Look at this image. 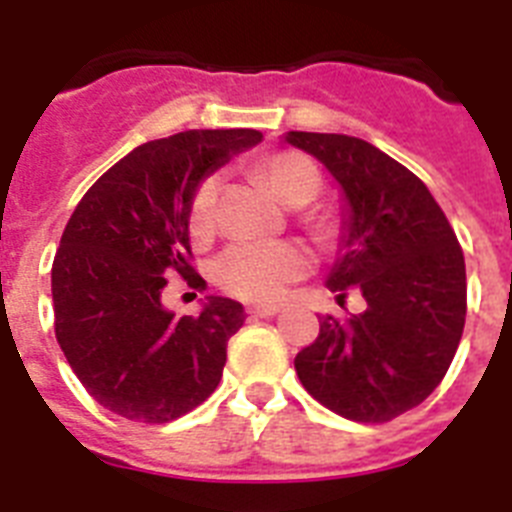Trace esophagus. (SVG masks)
I'll return each mask as SVG.
<instances>
[{
    "mask_svg": "<svg viewBox=\"0 0 512 512\" xmlns=\"http://www.w3.org/2000/svg\"><path fill=\"white\" fill-rule=\"evenodd\" d=\"M279 311V305H252V308H247V316H252V319H271Z\"/></svg>",
    "mask_w": 512,
    "mask_h": 512,
    "instance_id": "esophagus-1",
    "label": "esophagus"
}]
</instances>
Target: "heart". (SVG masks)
Returning a JSON list of instances; mask_svg holds the SVG:
<instances>
[{
  "instance_id": "b5f03b06",
  "label": "heart",
  "mask_w": 512,
  "mask_h": 512,
  "mask_svg": "<svg viewBox=\"0 0 512 512\" xmlns=\"http://www.w3.org/2000/svg\"><path fill=\"white\" fill-rule=\"evenodd\" d=\"M268 188L287 207H308L319 199L324 177L313 159L295 151H279L257 167ZM217 175L201 177L188 201V233L207 239L215 228ZM305 228L319 244H335L340 225L327 212L305 215ZM311 271V255L300 241H236L225 247L212 263V279L223 292L247 303H276L287 289Z\"/></svg>"
}]
</instances>
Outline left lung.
<instances>
[{"label": "left lung", "mask_w": 512, "mask_h": 512, "mask_svg": "<svg viewBox=\"0 0 512 512\" xmlns=\"http://www.w3.org/2000/svg\"><path fill=\"white\" fill-rule=\"evenodd\" d=\"M345 191V255L327 287L345 305L361 292L366 311L327 316L297 353L305 390L345 420L388 422L438 388L460 345L468 281L444 209L420 177L350 135L289 132Z\"/></svg>", "instance_id": "obj_1"}]
</instances>
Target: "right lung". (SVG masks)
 Here are the masks:
<instances>
[{"instance_id": "add662e5", "label": "right lung", "mask_w": 512, "mask_h": 512, "mask_svg": "<svg viewBox=\"0 0 512 512\" xmlns=\"http://www.w3.org/2000/svg\"><path fill=\"white\" fill-rule=\"evenodd\" d=\"M260 140L257 130H185L143 143L95 180L60 236L55 337L87 393L124 420H177L223 377L244 308L209 297L199 316L177 319L162 295L175 276L207 289L193 268L188 201L204 172Z\"/></svg>"}]
</instances>
